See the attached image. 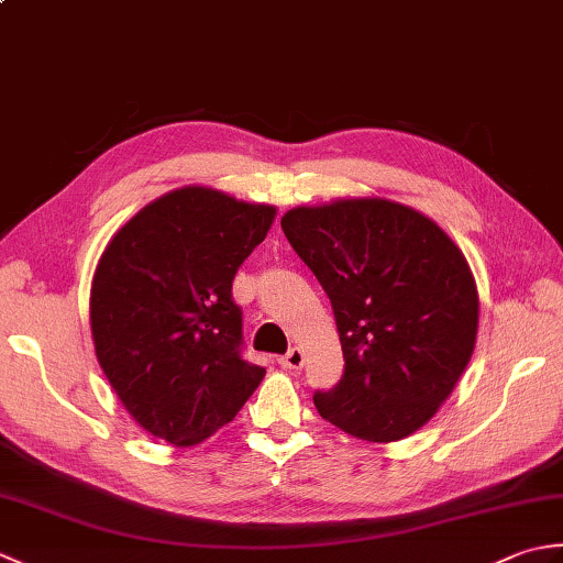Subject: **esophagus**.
<instances>
[{"label": "esophagus", "mask_w": 563, "mask_h": 563, "mask_svg": "<svg viewBox=\"0 0 563 563\" xmlns=\"http://www.w3.org/2000/svg\"><path fill=\"white\" fill-rule=\"evenodd\" d=\"M285 369H300L305 365V351L302 349H290L278 361Z\"/></svg>", "instance_id": "obj_1"}]
</instances>
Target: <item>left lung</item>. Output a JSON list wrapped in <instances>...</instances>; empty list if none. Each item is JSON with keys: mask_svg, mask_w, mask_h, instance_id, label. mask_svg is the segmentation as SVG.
Returning <instances> with one entry per match:
<instances>
[{"mask_svg": "<svg viewBox=\"0 0 563 563\" xmlns=\"http://www.w3.org/2000/svg\"><path fill=\"white\" fill-rule=\"evenodd\" d=\"M280 227L329 295L343 377L317 391L321 418L357 440L394 442L426 426L474 353L479 292L448 232L401 202L300 206Z\"/></svg>", "mask_w": 563, "mask_h": 563, "instance_id": "obj_1", "label": "left lung"}]
</instances>
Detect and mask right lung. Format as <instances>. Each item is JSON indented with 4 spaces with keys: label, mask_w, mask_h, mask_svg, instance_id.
<instances>
[{
    "label": "right lung",
    "mask_w": 563,
    "mask_h": 563,
    "mask_svg": "<svg viewBox=\"0 0 563 563\" xmlns=\"http://www.w3.org/2000/svg\"><path fill=\"white\" fill-rule=\"evenodd\" d=\"M275 208L208 186L152 200L103 249L91 280V339L128 413L176 448L230 423L266 367L242 357L239 266Z\"/></svg>",
    "instance_id": "add662e5"
}]
</instances>
